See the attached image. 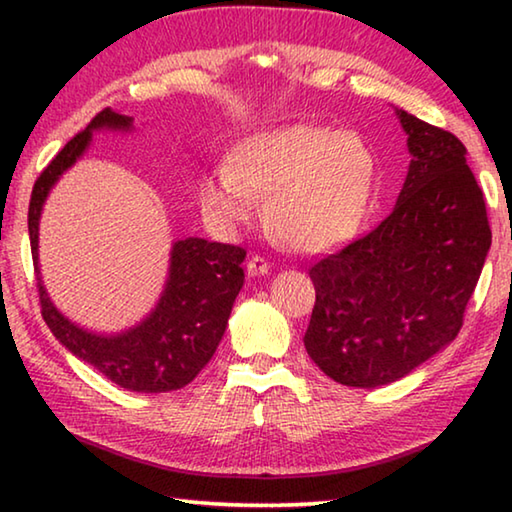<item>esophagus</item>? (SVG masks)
<instances>
[{"label":"esophagus","mask_w":512,"mask_h":512,"mask_svg":"<svg viewBox=\"0 0 512 512\" xmlns=\"http://www.w3.org/2000/svg\"><path fill=\"white\" fill-rule=\"evenodd\" d=\"M271 271V262L262 255H253L248 259V275H266Z\"/></svg>","instance_id":"34e87169"}]
</instances>
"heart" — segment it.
Listing matches in <instances>:
<instances>
[{
  "instance_id": "1",
  "label": "heart",
  "mask_w": 512,
  "mask_h": 512,
  "mask_svg": "<svg viewBox=\"0 0 512 512\" xmlns=\"http://www.w3.org/2000/svg\"><path fill=\"white\" fill-rule=\"evenodd\" d=\"M375 155L352 131L293 124L255 133L230 153L228 167L201 180L205 212L225 228L266 201V219L284 244L316 253L361 228L375 192Z\"/></svg>"
}]
</instances>
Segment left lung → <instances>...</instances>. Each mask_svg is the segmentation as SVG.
I'll list each match as a JSON object with an SVG mask.
<instances>
[{"label":"left lung","mask_w":512,"mask_h":512,"mask_svg":"<svg viewBox=\"0 0 512 512\" xmlns=\"http://www.w3.org/2000/svg\"><path fill=\"white\" fill-rule=\"evenodd\" d=\"M397 115L413 160L393 212L309 268L316 302L305 348L343 386L391 384L452 343L492 244L463 142Z\"/></svg>","instance_id":"1"}]
</instances>
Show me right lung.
<instances>
[{"label": "right lung", "instance_id": "1", "mask_svg": "<svg viewBox=\"0 0 512 512\" xmlns=\"http://www.w3.org/2000/svg\"><path fill=\"white\" fill-rule=\"evenodd\" d=\"M131 117L103 108L85 131L76 133L36 180L29 203L31 255L38 273V221L42 203L60 173L88 149L97 128H131ZM246 248L198 237L176 241L169 280L153 314L117 336H99L60 314L38 277L40 311L51 334L117 386L135 393H169L187 386L212 359L228 325L237 293L244 287Z\"/></svg>", "mask_w": 512, "mask_h": 512}]
</instances>
